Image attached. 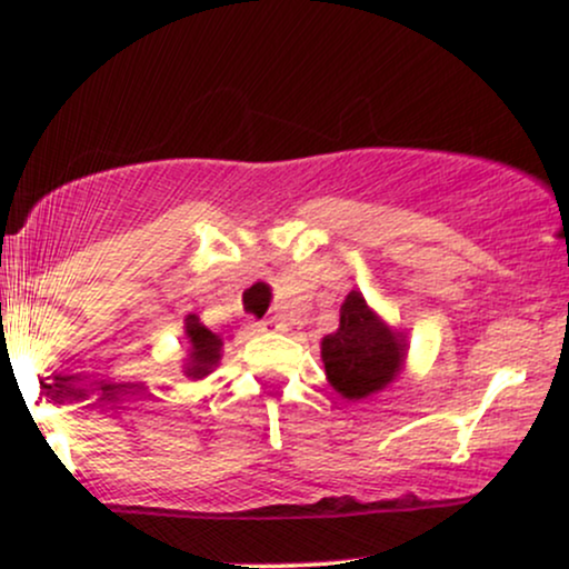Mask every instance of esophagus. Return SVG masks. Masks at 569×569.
<instances>
[{"label":"esophagus","instance_id":"34e87169","mask_svg":"<svg viewBox=\"0 0 569 569\" xmlns=\"http://www.w3.org/2000/svg\"><path fill=\"white\" fill-rule=\"evenodd\" d=\"M278 329H280V323L276 321V318H270V321L248 323V331H251V335H264V331H278Z\"/></svg>","mask_w":569,"mask_h":569}]
</instances>
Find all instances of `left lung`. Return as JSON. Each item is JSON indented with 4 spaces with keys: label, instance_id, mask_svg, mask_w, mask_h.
Listing matches in <instances>:
<instances>
[{
    "label": "left lung",
    "instance_id": "8db88e82",
    "mask_svg": "<svg viewBox=\"0 0 569 569\" xmlns=\"http://www.w3.org/2000/svg\"><path fill=\"white\" fill-rule=\"evenodd\" d=\"M321 358L331 388L348 401H361L396 380L407 342L371 310L361 291H350L339 307V329L323 337Z\"/></svg>",
    "mask_w": 569,
    "mask_h": 569
}]
</instances>
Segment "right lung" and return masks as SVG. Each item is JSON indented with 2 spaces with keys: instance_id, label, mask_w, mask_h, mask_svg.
Segmentation results:
<instances>
[{
  "instance_id": "obj_1",
  "label": "right lung",
  "mask_w": 569,
  "mask_h": 569,
  "mask_svg": "<svg viewBox=\"0 0 569 569\" xmlns=\"http://www.w3.org/2000/svg\"><path fill=\"white\" fill-rule=\"evenodd\" d=\"M184 335L189 339V358L184 363V375L192 380H202L206 375H211L221 361V337L208 331L200 323L198 316L184 318Z\"/></svg>"
}]
</instances>
